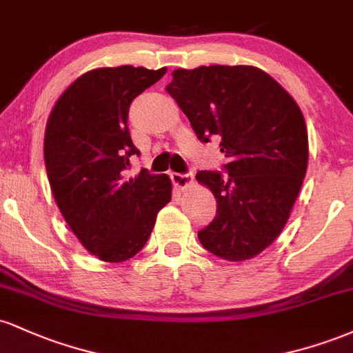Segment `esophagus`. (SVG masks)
I'll return each instance as SVG.
<instances>
[{"label":"esophagus","instance_id":"1","mask_svg":"<svg viewBox=\"0 0 353 353\" xmlns=\"http://www.w3.org/2000/svg\"><path fill=\"white\" fill-rule=\"evenodd\" d=\"M171 179L177 189L184 190L190 188V184H192L194 181V176L192 174H171Z\"/></svg>","mask_w":353,"mask_h":353}]
</instances>
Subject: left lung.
<instances>
[{
  "mask_svg": "<svg viewBox=\"0 0 353 353\" xmlns=\"http://www.w3.org/2000/svg\"><path fill=\"white\" fill-rule=\"evenodd\" d=\"M165 89L202 143L217 136L229 159V177L197 172L217 201L197 237L224 261H249L279 237L301 192L309 164L301 108L272 76L245 64L176 70Z\"/></svg>",
  "mask_w": 353,
  "mask_h": 353,
  "instance_id": "obj_1",
  "label": "left lung"
}]
</instances>
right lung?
Returning a JSON list of instances; mask_svg holds the SVG:
<instances>
[{
    "label": "right lung",
    "instance_id": "add662e5",
    "mask_svg": "<svg viewBox=\"0 0 353 353\" xmlns=\"http://www.w3.org/2000/svg\"><path fill=\"white\" fill-rule=\"evenodd\" d=\"M165 68H98L59 96L44 131V164L56 204L88 252L104 262L134 257L151 236L156 216L171 201L168 174L124 177L139 151L128 111Z\"/></svg>",
    "mask_w": 353,
    "mask_h": 353
}]
</instances>
